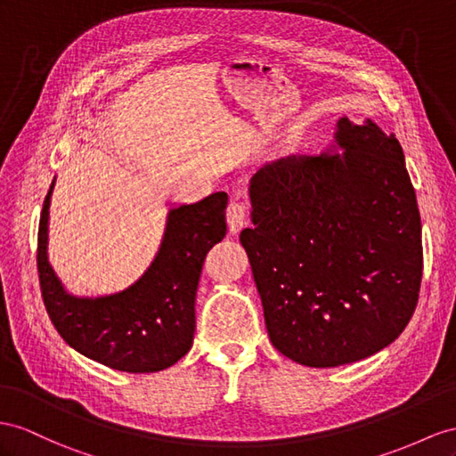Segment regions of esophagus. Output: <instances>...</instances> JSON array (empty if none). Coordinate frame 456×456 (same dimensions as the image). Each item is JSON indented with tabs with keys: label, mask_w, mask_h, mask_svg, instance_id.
Returning a JSON list of instances; mask_svg holds the SVG:
<instances>
[{
	"label": "esophagus",
	"mask_w": 456,
	"mask_h": 456,
	"mask_svg": "<svg viewBox=\"0 0 456 456\" xmlns=\"http://www.w3.org/2000/svg\"><path fill=\"white\" fill-rule=\"evenodd\" d=\"M227 225L229 231L235 235L242 227L248 225V217H247V204H244L240 198H232L227 206Z\"/></svg>",
	"instance_id": "obj_1"
}]
</instances>
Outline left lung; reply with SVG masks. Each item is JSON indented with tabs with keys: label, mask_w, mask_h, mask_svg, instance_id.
Segmentation results:
<instances>
[{
	"label": "left lung",
	"mask_w": 456,
	"mask_h": 456,
	"mask_svg": "<svg viewBox=\"0 0 456 456\" xmlns=\"http://www.w3.org/2000/svg\"><path fill=\"white\" fill-rule=\"evenodd\" d=\"M335 144L256 171L254 227L240 232L267 335L310 368L350 364L391 345L412 318L424 267L399 140L370 119L341 117Z\"/></svg>",
	"instance_id": "left-lung-1"
}]
</instances>
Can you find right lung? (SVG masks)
<instances>
[{"instance_id": "1", "label": "right lung", "mask_w": 456, "mask_h": 456, "mask_svg": "<svg viewBox=\"0 0 456 456\" xmlns=\"http://www.w3.org/2000/svg\"><path fill=\"white\" fill-rule=\"evenodd\" d=\"M52 183L38 227V275L44 306L57 333L100 364L150 373L173 366L194 339V300L208 250L225 237L227 194L171 208L154 262L136 283L106 297L67 293L48 262Z\"/></svg>"}]
</instances>
